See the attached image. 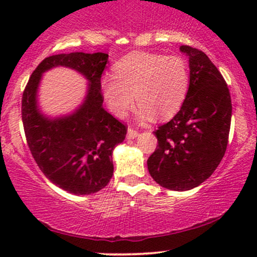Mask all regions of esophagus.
Listing matches in <instances>:
<instances>
[{
  "mask_svg": "<svg viewBox=\"0 0 257 257\" xmlns=\"http://www.w3.org/2000/svg\"><path fill=\"white\" fill-rule=\"evenodd\" d=\"M139 135L138 131H135V129L133 128H129L128 132H126V138L128 139H135Z\"/></svg>",
  "mask_w": 257,
  "mask_h": 257,
  "instance_id": "34e87169",
  "label": "esophagus"
}]
</instances>
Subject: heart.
I'll return each instance as SVG.
<instances>
[{
  "instance_id": "heart-1",
  "label": "heart",
  "mask_w": 257,
  "mask_h": 257,
  "mask_svg": "<svg viewBox=\"0 0 257 257\" xmlns=\"http://www.w3.org/2000/svg\"><path fill=\"white\" fill-rule=\"evenodd\" d=\"M114 75L101 78V89L108 108L124 117L135 100L139 117L166 119L184 104L190 88V70L181 57L155 53H132L117 61Z\"/></svg>"
}]
</instances>
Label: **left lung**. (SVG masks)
<instances>
[{
    "mask_svg": "<svg viewBox=\"0 0 257 257\" xmlns=\"http://www.w3.org/2000/svg\"><path fill=\"white\" fill-rule=\"evenodd\" d=\"M190 88L181 108L155 133L158 145L147 159L157 184L173 191L199 186L225 156L231 128L232 102L228 87L205 53L190 46Z\"/></svg>",
    "mask_w": 257,
    "mask_h": 257,
    "instance_id": "1",
    "label": "left lung"
}]
</instances>
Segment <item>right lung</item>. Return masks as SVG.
Returning a JSON list of instances; mask_svg holds the SVG:
<instances>
[{
	"label": "right lung",
	"instance_id": "obj_1",
	"mask_svg": "<svg viewBox=\"0 0 257 257\" xmlns=\"http://www.w3.org/2000/svg\"><path fill=\"white\" fill-rule=\"evenodd\" d=\"M105 53H70L46 58L32 72L22 99L29 149L38 168L58 187L73 194L102 190L113 175L112 152L125 139L126 126L102 107ZM57 66L76 69L88 79L87 95L73 114L49 119L39 111L37 90L42 73Z\"/></svg>",
	"mask_w": 257,
	"mask_h": 257
}]
</instances>
